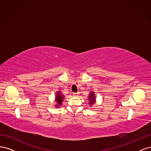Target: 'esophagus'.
Instances as JSON below:
<instances>
[{"instance_id": "obj_1", "label": "esophagus", "mask_w": 151, "mask_h": 151, "mask_svg": "<svg viewBox=\"0 0 151 151\" xmlns=\"http://www.w3.org/2000/svg\"><path fill=\"white\" fill-rule=\"evenodd\" d=\"M78 94H79L77 93H73V95H74V96H77L78 95Z\"/></svg>"}]
</instances>
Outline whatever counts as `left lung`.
Listing matches in <instances>:
<instances>
[{
    "instance_id": "1",
    "label": "left lung",
    "mask_w": 151,
    "mask_h": 151,
    "mask_svg": "<svg viewBox=\"0 0 151 151\" xmlns=\"http://www.w3.org/2000/svg\"><path fill=\"white\" fill-rule=\"evenodd\" d=\"M89 104H93L95 101V97H94V94L93 93H91L90 94H89Z\"/></svg>"
}]
</instances>
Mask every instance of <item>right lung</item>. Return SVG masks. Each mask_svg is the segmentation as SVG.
Listing matches in <instances>:
<instances>
[{"label":"right lung","instance_id":"1","mask_svg":"<svg viewBox=\"0 0 151 151\" xmlns=\"http://www.w3.org/2000/svg\"><path fill=\"white\" fill-rule=\"evenodd\" d=\"M63 99V96L60 94V93H57L56 96V101L58 103L59 105H62V100ZM58 105H56V107H58Z\"/></svg>","mask_w":151,"mask_h":151}]
</instances>
